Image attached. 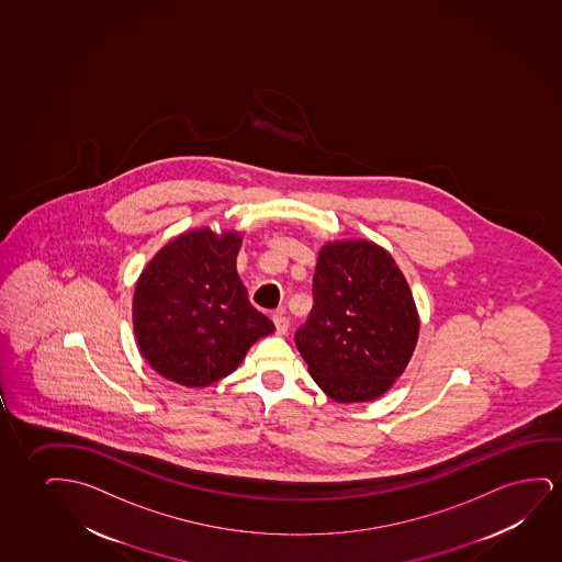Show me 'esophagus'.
<instances>
[{
    "label": "esophagus",
    "instance_id": "esophagus-1",
    "mask_svg": "<svg viewBox=\"0 0 562 562\" xmlns=\"http://www.w3.org/2000/svg\"><path fill=\"white\" fill-rule=\"evenodd\" d=\"M272 321L277 324L278 334H280V336H284L288 328H290V318H288L282 311H278V313L272 315Z\"/></svg>",
    "mask_w": 562,
    "mask_h": 562
}]
</instances>
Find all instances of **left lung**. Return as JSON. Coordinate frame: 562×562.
Masks as SVG:
<instances>
[{
  "instance_id": "8db88e82",
  "label": "left lung",
  "mask_w": 562,
  "mask_h": 562,
  "mask_svg": "<svg viewBox=\"0 0 562 562\" xmlns=\"http://www.w3.org/2000/svg\"><path fill=\"white\" fill-rule=\"evenodd\" d=\"M418 315L392 255L370 241L324 247L313 278V311L295 331L308 372L339 403L374 400L407 367Z\"/></svg>"
}]
</instances>
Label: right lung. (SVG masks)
<instances>
[{
	"instance_id": "right-lung-1",
	"label": "right lung",
	"mask_w": 562,
	"mask_h": 562,
	"mask_svg": "<svg viewBox=\"0 0 562 562\" xmlns=\"http://www.w3.org/2000/svg\"><path fill=\"white\" fill-rule=\"evenodd\" d=\"M239 236L209 228L172 239L149 261L134 292V334L151 369L192 387L236 370L274 330L236 274Z\"/></svg>"
}]
</instances>
